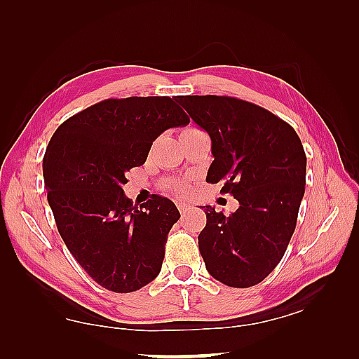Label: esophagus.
<instances>
[{
	"instance_id": "1",
	"label": "esophagus",
	"mask_w": 359,
	"mask_h": 359,
	"mask_svg": "<svg viewBox=\"0 0 359 359\" xmlns=\"http://www.w3.org/2000/svg\"><path fill=\"white\" fill-rule=\"evenodd\" d=\"M177 208H179V211H180V215H187V212L191 210V205H188V203H185V202H179L177 203Z\"/></svg>"
}]
</instances>
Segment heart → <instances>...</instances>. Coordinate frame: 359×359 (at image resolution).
<instances>
[{"instance_id": "heart-1", "label": "heart", "mask_w": 359, "mask_h": 359, "mask_svg": "<svg viewBox=\"0 0 359 359\" xmlns=\"http://www.w3.org/2000/svg\"><path fill=\"white\" fill-rule=\"evenodd\" d=\"M168 191L175 196H184L189 191V184L188 182H172V184L168 185Z\"/></svg>"}]
</instances>
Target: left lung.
Here are the masks:
<instances>
[{
  "instance_id": "1",
  "label": "left lung",
  "mask_w": 359,
  "mask_h": 359,
  "mask_svg": "<svg viewBox=\"0 0 359 359\" xmlns=\"http://www.w3.org/2000/svg\"><path fill=\"white\" fill-rule=\"evenodd\" d=\"M207 131L215 157L207 182H224L239 208L202 207L199 250L212 278L247 288L274 270L292 239L306 191L307 157L294 129L261 106L220 95L175 98Z\"/></svg>"
}]
</instances>
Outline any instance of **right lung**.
Returning a JSON list of instances; mask_svg holds the SVG:
<instances>
[{
  "label": "right lung",
  "instance_id": "add662e5",
  "mask_svg": "<svg viewBox=\"0 0 359 359\" xmlns=\"http://www.w3.org/2000/svg\"><path fill=\"white\" fill-rule=\"evenodd\" d=\"M188 123L170 97L108 98L67 118L46 148L44 187L58 233L83 270L111 292H135L162 269L180 212L156 194L137 208L123 185L160 134Z\"/></svg>",
  "mask_w": 359,
  "mask_h": 359
}]
</instances>
